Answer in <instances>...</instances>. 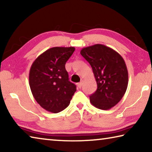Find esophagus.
Wrapping results in <instances>:
<instances>
[{
    "label": "esophagus",
    "mask_w": 152,
    "mask_h": 152,
    "mask_svg": "<svg viewBox=\"0 0 152 152\" xmlns=\"http://www.w3.org/2000/svg\"><path fill=\"white\" fill-rule=\"evenodd\" d=\"M82 84H83V80H82L80 82H79V83L77 84V85H78V87L79 88H80L82 86Z\"/></svg>",
    "instance_id": "1"
}]
</instances>
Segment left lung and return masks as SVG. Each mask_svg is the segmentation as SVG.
Returning <instances> with one entry per match:
<instances>
[{
	"mask_svg": "<svg viewBox=\"0 0 152 152\" xmlns=\"http://www.w3.org/2000/svg\"><path fill=\"white\" fill-rule=\"evenodd\" d=\"M80 54L91 66L97 90L90 96L91 104L98 109L108 110L119 102L128 85V72L119 53L102 44L84 48Z\"/></svg>",
	"mask_w": 152,
	"mask_h": 152,
	"instance_id": "obj_1",
	"label": "left lung"
}]
</instances>
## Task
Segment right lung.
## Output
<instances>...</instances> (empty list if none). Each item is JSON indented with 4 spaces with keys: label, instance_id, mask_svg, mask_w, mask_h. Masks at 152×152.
Returning <instances> with one entry per match:
<instances>
[{
    "label": "right lung",
    "instance_id": "obj_1",
    "mask_svg": "<svg viewBox=\"0 0 152 152\" xmlns=\"http://www.w3.org/2000/svg\"><path fill=\"white\" fill-rule=\"evenodd\" d=\"M74 50V47L51 48L38 56L31 67L29 80L33 96L49 112L65 109L76 91L65 68Z\"/></svg>",
    "mask_w": 152,
    "mask_h": 152
}]
</instances>
